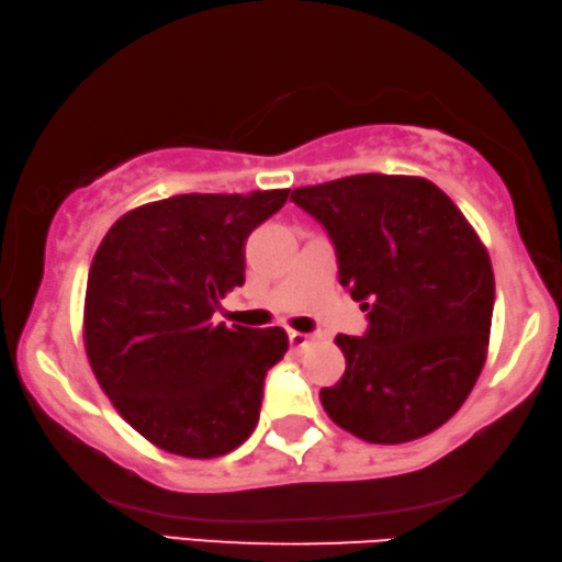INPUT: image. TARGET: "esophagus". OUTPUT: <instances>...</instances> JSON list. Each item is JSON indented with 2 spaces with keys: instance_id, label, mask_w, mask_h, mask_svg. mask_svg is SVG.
Segmentation results:
<instances>
[{
  "instance_id": "34e87169",
  "label": "esophagus",
  "mask_w": 562,
  "mask_h": 562,
  "mask_svg": "<svg viewBox=\"0 0 562 562\" xmlns=\"http://www.w3.org/2000/svg\"><path fill=\"white\" fill-rule=\"evenodd\" d=\"M314 341H316V336L301 334V330H289V344L293 348H306L308 344H314Z\"/></svg>"
}]
</instances>
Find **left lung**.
I'll return each mask as SVG.
<instances>
[{
	"mask_svg": "<svg viewBox=\"0 0 562 562\" xmlns=\"http://www.w3.org/2000/svg\"><path fill=\"white\" fill-rule=\"evenodd\" d=\"M326 226L338 279L368 330L336 336L346 373L321 389L328 418L368 443L434 434L473 391L488 356L495 279L488 248L423 177L356 173L293 189Z\"/></svg>",
	"mask_w": 562,
	"mask_h": 562,
	"instance_id": "left-lung-1",
	"label": "left lung"
}]
</instances>
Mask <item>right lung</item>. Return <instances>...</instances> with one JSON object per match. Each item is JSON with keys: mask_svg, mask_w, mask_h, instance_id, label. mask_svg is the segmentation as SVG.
Wrapping results in <instances>:
<instances>
[{"mask_svg": "<svg viewBox=\"0 0 562 562\" xmlns=\"http://www.w3.org/2000/svg\"><path fill=\"white\" fill-rule=\"evenodd\" d=\"M289 189L181 194L136 206L94 254L85 348L101 391L136 434L183 458L232 453L259 423L266 371L286 330L214 324L244 283V244Z\"/></svg>", "mask_w": 562, "mask_h": 562, "instance_id": "1", "label": "right lung"}]
</instances>
